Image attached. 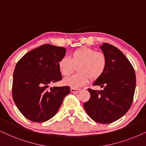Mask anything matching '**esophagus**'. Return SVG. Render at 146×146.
<instances>
[{"mask_svg":"<svg viewBox=\"0 0 146 146\" xmlns=\"http://www.w3.org/2000/svg\"><path fill=\"white\" fill-rule=\"evenodd\" d=\"M71 92H73V93H78V92L80 91V89H77V88H71Z\"/></svg>","mask_w":146,"mask_h":146,"instance_id":"esophagus-1","label":"esophagus"}]
</instances>
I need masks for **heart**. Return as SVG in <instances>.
Returning <instances> with one entry per match:
<instances>
[{
    "label": "heart",
    "mask_w": 146,
    "mask_h": 146,
    "mask_svg": "<svg viewBox=\"0 0 146 146\" xmlns=\"http://www.w3.org/2000/svg\"><path fill=\"white\" fill-rule=\"evenodd\" d=\"M107 66V59L104 53L96 51L88 47H81L73 52L70 58L63 56L58 62L60 73L67 77L73 73L77 67V73L67 77L63 83L72 88H79L89 82L99 79L104 73Z\"/></svg>",
    "instance_id": "1"
}]
</instances>
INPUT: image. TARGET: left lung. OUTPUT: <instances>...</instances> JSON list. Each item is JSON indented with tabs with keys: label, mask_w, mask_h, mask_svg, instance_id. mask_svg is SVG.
<instances>
[{
	"label": "left lung",
	"mask_w": 146,
	"mask_h": 146,
	"mask_svg": "<svg viewBox=\"0 0 146 146\" xmlns=\"http://www.w3.org/2000/svg\"><path fill=\"white\" fill-rule=\"evenodd\" d=\"M107 59L103 75L93 86L103 88L98 91L89 88L90 98L84 109L96 122L108 124L122 117L131 106L135 90L136 77L129 60L117 47L108 43L100 46Z\"/></svg>",
	"instance_id": "left-lung-1"
}]
</instances>
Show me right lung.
<instances>
[{"mask_svg": "<svg viewBox=\"0 0 146 146\" xmlns=\"http://www.w3.org/2000/svg\"><path fill=\"white\" fill-rule=\"evenodd\" d=\"M65 53L63 47L44 44L26 53L17 63L13 79V99L26 119L36 123L51 119L70 93L69 86L48 89V84L62 79L58 62Z\"/></svg>", "mask_w": 146, "mask_h": 146, "instance_id": "right-lung-1", "label": "right lung"}]
</instances>
